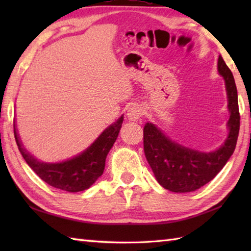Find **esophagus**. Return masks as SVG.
<instances>
[{"mask_svg":"<svg viewBox=\"0 0 251 251\" xmlns=\"http://www.w3.org/2000/svg\"><path fill=\"white\" fill-rule=\"evenodd\" d=\"M142 114H143V110L140 108V106H137V105L130 106L128 111H127V119L129 121L136 122L140 119Z\"/></svg>","mask_w":251,"mask_h":251,"instance_id":"esophagus-1","label":"esophagus"}]
</instances>
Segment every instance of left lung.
<instances>
[{
  "label": "left lung",
  "mask_w": 251,
  "mask_h": 251,
  "mask_svg": "<svg viewBox=\"0 0 251 251\" xmlns=\"http://www.w3.org/2000/svg\"><path fill=\"white\" fill-rule=\"evenodd\" d=\"M218 71L226 82L228 110V137L218 150L209 153L194 151L170 140L155 125L143 128V149L158 183L176 193L192 192L214 179L235 150L239 132L237 89L233 74L223 58L218 59Z\"/></svg>",
  "instance_id": "1"
}]
</instances>
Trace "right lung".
Instances as JSON below:
<instances>
[{
  "instance_id": "right-lung-1",
  "label": "right lung",
  "mask_w": 251,
  "mask_h": 251,
  "mask_svg": "<svg viewBox=\"0 0 251 251\" xmlns=\"http://www.w3.org/2000/svg\"><path fill=\"white\" fill-rule=\"evenodd\" d=\"M123 115L110 125L87 150L79 155L57 164L41 163L30 155L19 141L15 128L14 135L21 155L31 169L47 184L67 192H81L88 189L103 174L105 158L119 136Z\"/></svg>"
}]
</instances>
